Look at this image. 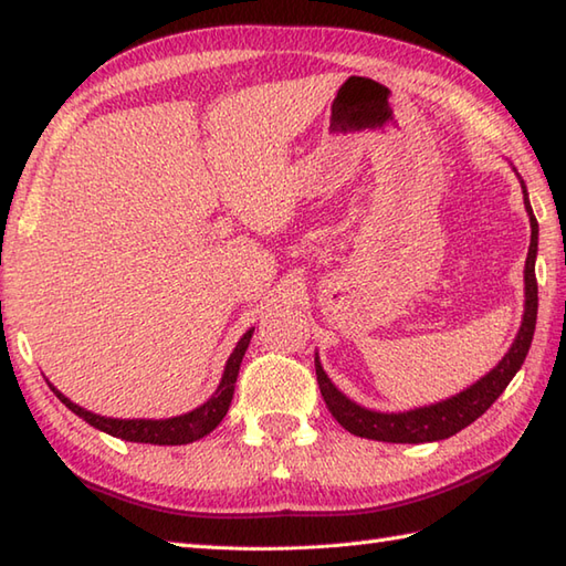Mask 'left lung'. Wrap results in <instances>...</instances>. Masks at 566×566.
<instances>
[{
  "label": "left lung",
  "mask_w": 566,
  "mask_h": 566,
  "mask_svg": "<svg viewBox=\"0 0 566 566\" xmlns=\"http://www.w3.org/2000/svg\"><path fill=\"white\" fill-rule=\"evenodd\" d=\"M521 179V177H518ZM523 187V203L525 211L531 216V248H527V260H525V306H523V321L518 335H515L513 345L509 353L501 357V363L484 375L472 387L464 391L450 396V399L411 408V411L403 413H381L371 411V408L359 406L347 399V396L335 387L328 379L326 371L321 367V359L316 353V379L323 401H326L328 411L338 423L350 430L357 438L367 440H379V442H436L444 440L467 428L469 423L489 411V406L494 403L503 389L509 387L515 371L521 369L525 363V355L531 350L533 333H535V321H537V280H535V258H537V219L531 207V199H527L525 182L521 179Z\"/></svg>",
  "instance_id": "left-lung-1"
}]
</instances>
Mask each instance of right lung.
Returning a JSON list of instances; mask_svg holds the SVG:
<instances>
[{"instance_id":"obj_1","label":"right lung","mask_w":566,"mask_h":566,"mask_svg":"<svg viewBox=\"0 0 566 566\" xmlns=\"http://www.w3.org/2000/svg\"><path fill=\"white\" fill-rule=\"evenodd\" d=\"M252 331L250 328L243 333V338L238 340V345L233 347L231 357H228V363L223 367V375L219 387L211 394V399L203 401L201 406H197L195 411L182 413V416H175V418H106L99 413H92L87 408H82L77 403H72L63 391H57L51 381H48V387L53 389V394L57 396L60 401H63L72 413L80 416L82 420H87L90 426H94L102 432H109L114 438H122L126 442H150V444H187V442H195L203 436H209V432L221 423L223 416L228 413V406L233 401V391H235V379H238V371H240V363H243V355L250 345L252 338Z\"/></svg>"}]
</instances>
